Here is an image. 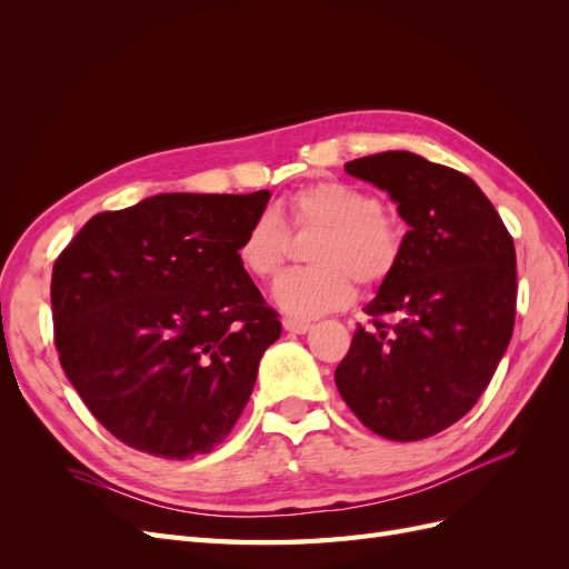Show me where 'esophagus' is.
I'll return each mask as SVG.
<instances>
[{"instance_id": "34e87169", "label": "esophagus", "mask_w": 569, "mask_h": 569, "mask_svg": "<svg viewBox=\"0 0 569 569\" xmlns=\"http://www.w3.org/2000/svg\"><path fill=\"white\" fill-rule=\"evenodd\" d=\"M282 325H284L287 332H297V335H306L313 327L308 320H299V318H284Z\"/></svg>"}]
</instances>
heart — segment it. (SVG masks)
<instances>
[{
  "label": "heart",
  "instance_id": "b5f03b06",
  "mask_svg": "<svg viewBox=\"0 0 569 569\" xmlns=\"http://www.w3.org/2000/svg\"><path fill=\"white\" fill-rule=\"evenodd\" d=\"M291 232H318L308 261L274 284V301L287 313L316 318L349 306L356 284H385L403 253V228L370 189L320 180L299 187L287 199L284 218L266 209L258 213L237 244V258L251 278L272 280L289 256Z\"/></svg>",
  "mask_w": 569,
  "mask_h": 569
}]
</instances>
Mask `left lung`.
<instances>
[{
    "mask_svg": "<svg viewBox=\"0 0 569 569\" xmlns=\"http://www.w3.org/2000/svg\"><path fill=\"white\" fill-rule=\"evenodd\" d=\"M387 189L410 230L391 278L366 306L335 370L341 399L370 432L420 441L468 416L515 327V244L485 192L460 170L410 151L343 166Z\"/></svg>",
    "mask_w": 569,
    "mask_h": 569,
    "instance_id": "left-lung-1",
    "label": "left lung"
}]
</instances>
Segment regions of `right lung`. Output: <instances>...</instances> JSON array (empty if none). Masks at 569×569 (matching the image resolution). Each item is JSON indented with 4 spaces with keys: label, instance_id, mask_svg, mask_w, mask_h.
Wrapping results in <instances>:
<instances>
[{
    "label": "right lung",
    "instance_id": "add662e5",
    "mask_svg": "<svg viewBox=\"0 0 569 569\" xmlns=\"http://www.w3.org/2000/svg\"><path fill=\"white\" fill-rule=\"evenodd\" d=\"M253 194H159L97 213L51 270L61 368L134 451L211 453L249 401L278 311L239 266Z\"/></svg>",
    "mask_w": 569,
    "mask_h": 569
}]
</instances>
